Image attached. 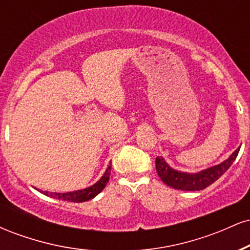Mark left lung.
Instances as JSON below:
<instances>
[{
    "instance_id": "1",
    "label": "left lung",
    "mask_w": 250,
    "mask_h": 250,
    "mask_svg": "<svg viewBox=\"0 0 250 250\" xmlns=\"http://www.w3.org/2000/svg\"><path fill=\"white\" fill-rule=\"evenodd\" d=\"M239 151L240 147L226 161L195 174L182 173V171L175 170L165 161L162 156H157L156 161H155V163H156V171L159 174L160 179L169 187L188 191L202 190V189L207 188L208 186L213 185L215 181L219 180L228 170L229 167L233 165L235 159H236Z\"/></svg>"
}]
</instances>
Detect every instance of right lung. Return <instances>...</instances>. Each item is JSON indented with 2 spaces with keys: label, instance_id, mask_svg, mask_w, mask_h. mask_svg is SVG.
<instances>
[{
  "label": "right lung",
  "instance_id": "1",
  "mask_svg": "<svg viewBox=\"0 0 250 250\" xmlns=\"http://www.w3.org/2000/svg\"><path fill=\"white\" fill-rule=\"evenodd\" d=\"M111 165L108 166L107 170L103 174V176L100 179L95 185L90 186V187L81 189V190L76 191H69V193H48V191H42L44 195L51 197H56V199L63 200V201H69V202H85V201L94 199L97 194H100L104 189L105 185L109 181V175H110Z\"/></svg>",
  "mask_w": 250,
  "mask_h": 250
}]
</instances>
